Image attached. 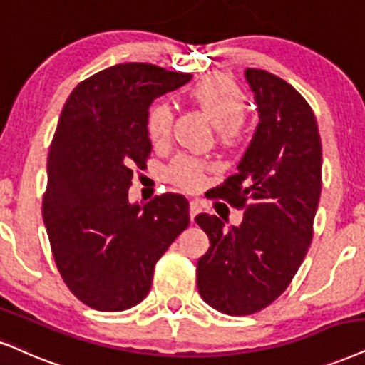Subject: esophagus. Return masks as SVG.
<instances>
[{
  "mask_svg": "<svg viewBox=\"0 0 365 365\" xmlns=\"http://www.w3.org/2000/svg\"><path fill=\"white\" fill-rule=\"evenodd\" d=\"M201 211V205L197 203V201H191L190 203V217H191V222H195V217L197 213Z\"/></svg>",
  "mask_w": 365,
  "mask_h": 365,
  "instance_id": "esophagus-1",
  "label": "esophagus"
}]
</instances>
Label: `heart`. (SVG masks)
I'll list each match as a JSON object with an SVG mask.
<instances>
[{
    "label": "heart",
    "mask_w": 365,
    "mask_h": 365,
    "mask_svg": "<svg viewBox=\"0 0 365 365\" xmlns=\"http://www.w3.org/2000/svg\"><path fill=\"white\" fill-rule=\"evenodd\" d=\"M191 101L200 108L218 128L223 142H233L244 132L245 94L232 78L225 74H210L197 79L190 88ZM174 115L168 101H157L148 108L147 133L154 145H164L173 132ZM211 165L191 155H178L169 165L170 182L182 190H197L205 184Z\"/></svg>",
    "instance_id": "b5f03b06"
}]
</instances>
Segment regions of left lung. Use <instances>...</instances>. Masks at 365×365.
<instances>
[{"instance_id": "8db88e82", "label": "left lung", "mask_w": 365, "mask_h": 365, "mask_svg": "<svg viewBox=\"0 0 365 365\" xmlns=\"http://www.w3.org/2000/svg\"><path fill=\"white\" fill-rule=\"evenodd\" d=\"M245 79L259 125L237 174L215 187L244 220L227 230L217 215L195 218L210 238L197 291L232 317L257 313L286 291L312 244L322 192V142L307 100L267 71L247 69Z\"/></svg>"}]
</instances>
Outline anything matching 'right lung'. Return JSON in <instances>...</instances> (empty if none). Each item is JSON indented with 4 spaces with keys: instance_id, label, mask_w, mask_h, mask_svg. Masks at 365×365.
<instances>
[{
    "instance_id": "add662e5",
    "label": "right lung",
    "mask_w": 365,
    "mask_h": 365,
    "mask_svg": "<svg viewBox=\"0 0 365 365\" xmlns=\"http://www.w3.org/2000/svg\"><path fill=\"white\" fill-rule=\"evenodd\" d=\"M191 78L128 62L84 79L67 98L48 150L42 215L58 272L89 308L140 303L157 260L190 225L182 195L140 206L128 201V187L152 150L148 106Z\"/></svg>"
}]
</instances>
